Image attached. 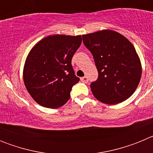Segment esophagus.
I'll return each instance as SVG.
<instances>
[{"label": "esophagus", "instance_id": "34e87169", "mask_svg": "<svg viewBox=\"0 0 153 153\" xmlns=\"http://www.w3.org/2000/svg\"><path fill=\"white\" fill-rule=\"evenodd\" d=\"M80 79H81V81L83 82V83H86L89 81V79L87 76H83V77H81Z\"/></svg>", "mask_w": 153, "mask_h": 153}]
</instances>
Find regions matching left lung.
Masks as SVG:
<instances>
[{"instance_id": "left-lung-1", "label": "left lung", "mask_w": 153, "mask_h": 153, "mask_svg": "<svg viewBox=\"0 0 153 153\" xmlns=\"http://www.w3.org/2000/svg\"><path fill=\"white\" fill-rule=\"evenodd\" d=\"M82 36L98 71V78L90 84L93 96L109 105L129 98L142 76L141 62L133 45L122 34L109 30Z\"/></svg>"}]
</instances>
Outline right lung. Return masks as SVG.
Segmentation results:
<instances>
[{
  "mask_svg": "<svg viewBox=\"0 0 153 153\" xmlns=\"http://www.w3.org/2000/svg\"><path fill=\"white\" fill-rule=\"evenodd\" d=\"M82 43L80 35L56 34L42 39L30 51L24 67V81L40 106L56 109L68 101L79 81L71 60Z\"/></svg>",
  "mask_w": 153,
  "mask_h": 153,
  "instance_id": "right-lung-1",
  "label": "right lung"
}]
</instances>
